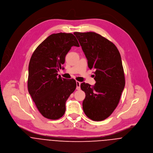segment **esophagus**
Here are the masks:
<instances>
[{
    "mask_svg": "<svg viewBox=\"0 0 153 153\" xmlns=\"http://www.w3.org/2000/svg\"><path fill=\"white\" fill-rule=\"evenodd\" d=\"M80 82L76 81V89L77 90H80Z\"/></svg>",
    "mask_w": 153,
    "mask_h": 153,
    "instance_id": "esophagus-1",
    "label": "esophagus"
}]
</instances>
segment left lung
<instances>
[{"label":"left lung","mask_w":153,"mask_h":153,"mask_svg":"<svg viewBox=\"0 0 153 153\" xmlns=\"http://www.w3.org/2000/svg\"><path fill=\"white\" fill-rule=\"evenodd\" d=\"M87 58L89 68L94 70L96 83L92 86L83 82L85 92L83 109L88 117L102 121L117 107L125 86L121 56L115 45L95 32H74Z\"/></svg>","instance_id":"8db88e82"}]
</instances>
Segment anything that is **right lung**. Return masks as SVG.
Wrapping results in <instances>:
<instances>
[{
  "label": "right lung",
  "mask_w": 153,
  "mask_h": 153,
  "mask_svg": "<svg viewBox=\"0 0 153 153\" xmlns=\"http://www.w3.org/2000/svg\"><path fill=\"white\" fill-rule=\"evenodd\" d=\"M73 46H80L73 34H52L37 47L30 58L28 91L39 111L48 119L56 120L64 114L65 102L76 88L74 79L58 74Z\"/></svg>",
  "instance_id": "1"
}]
</instances>
